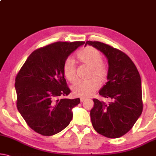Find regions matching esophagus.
Returning a JSON list of instances; mask_svg holds the SVG:
<instances>
[{"instance_id": "34e87169", "label": "esophagus", "mask_w": 156, "mask_h": 156, "mask_svg": "<svg viewBox=\"0 0 156 156\" xmlns=\"http://www.w3.org/2000/svg\"><path fill=\"white\" fill-rule=\"evenodd\" d=\"M86 100V98H80V101L81 102H83L84 101V100Z\"/></svg>"}]
</instances>
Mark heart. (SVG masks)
<instances>
[{
	"label": "heart",
	"mask_w": 156,
	"mask_h": 156,
	"mask_svg": "<svg viewBox=\"0 0 156 156\" xmlns=\"http://www.w3.org/2000/svg\"><path fill=\"white\" fill-rule=\"evenodd\" d=\"M76 58L81 63L90 67L88 80H80L72 86V91L75 96L88 97L100 87V82L106 80L108 70L102 62V55L99 50L93 47H86L76 54ZM65 77L71 83L76 80V68L74 61L70 58L66 59L63 65Z\"/></svg>",
	"instance_id": "obj_1"
}]
</instances>
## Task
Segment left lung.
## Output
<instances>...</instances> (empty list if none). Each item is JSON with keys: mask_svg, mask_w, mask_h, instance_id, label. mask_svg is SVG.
<instances>
[{"mask_svg": "<svg viewBox=\"0 0 156 156\" xmlns=\"http://www.w3.org/2000/svg\"><path fill=\"white\" fill-rule=\"evenodd\" d=\"M108 60L107 82L100 90L112 102L93 99L90 119L95 130L108 138H119L135 125L143 109L142 81L132 60L120 50L100 42L87 41Z\"/></svg>", "mask_w": 156, "mask_h": 156, "instance_id": "obj_1", "label": "left lung"}]
</instances>
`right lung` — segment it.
I'll return each instance as SVG.
<instances>
[{"mask_svg": "<svg viewBox=\"0 0 156 156\" xmlns=\"http://www.w3.org/2000/svg\"><path fill=\"white\" fill-rule=\"evenodd\" d=\"M84 42H57L33 52L15 79L16 107L31 129L44 136L60 133L73 119L80 98H58L70 93L63 65Z\"/></svg>", "mask_w": 156, "mask_h": 156, "instance_id": "1", "label": "right lung"}]
</instances>
